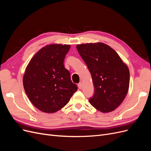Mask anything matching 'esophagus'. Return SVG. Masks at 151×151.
<instances>
[{
    "mask_svg": "<svg viewBox=\"0 0 151 151\" xmlns=\"http://www.w3.org/2000/svg\"><path fill=\"white\" fill-rule=\"evenodd\" d=\"M78 88H79V89H82V88H83V84H82V83H79V84H78Z\"/></svg>",
    "mask_w": 151,
    "mask_h": 151,
    "instance_id": "34e87169",
    "label": "esophagus"
}]
</instances>
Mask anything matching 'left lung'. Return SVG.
<instances>
[{"instance_id": "8db88e82", "label": "left lung", "mask_w": 151, "mask_h": 151, "mask_svg": "<svg viewBox=\"0 0 151 151\" xmlns=\"http://www.w3.org/2000/svg\"><path fill=\"white\" fill-rule=\"evenodd\" d=\"M76 48L89 68L94 86V94L89 99V103L103 113L115 110L129 91V68L106 44H81Z\"/></svg>"}]
</instances>
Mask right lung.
<instances>
[{"instance_id": "1", "label": "right lung", "mask_w": 151, "mask_h": 151, "mask_svg": "<svg viewBox=\"0 0 151 151\" xmlns=\"http://www.w3.org/2000/svg\"><path fill=\"white\" fill-rule=\"evenodd\" d=\"M69 45L50 44L36 53L27 65L23 76L25 92L40 111L53 113L69 101L77 86L63 65Z\"/></svg>"}]
</instances>
